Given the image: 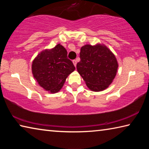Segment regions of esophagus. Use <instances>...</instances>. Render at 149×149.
I'll return each instance as SVG.
<instances>
[{"label": "esophagus", "instance_id": "34e87169", "mask_svg": "<svg viewBox=\"0 0 149 149\" xmlns=\"http://www.w3.org/2000/svg\"><path fill=\"white\" fill-rule=\"evenodd\" d=\"M73 63H74V64L75 66H76V65H77V60H73Z\"/></svg>", "mask_w": 149, "mask_h": 149}]
</instances>
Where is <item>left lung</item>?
Masks as SVG:
<instances>
[{"instance_id": "8db88e82", "label": "left lung", "mask_w": 149, "mask_h": 149, "mask_svg": "<svg viewBox=\"0 0 149 149\" xmlns=\"http://www.w3.org/2000/svg\"><path fill=\"white\" fill-rule=\"evenodd\" d=\"M77 70L93 91H101L109 86L116 75L118 64L114 54L103 45H86L81 48Z\"/></svg>"}]
</instances>
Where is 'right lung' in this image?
Instances as JSON below:
<instances>
[{
  "mask_svg": "<svg viewBox=\"0 0 149 149\" xmlns=\"http://www.w3.org/2000/svg\"><path fill=\"white\" fill-rule=\"evenodd\" d=\"M75 69L61 45L39 53L32 64V73L41 87L51 93L61 89L65 79Z\"/></svg>",
  "mask_w": 149,
  "mask_h": 149,
  "instance_id": "1",
  "label": "right lung"
}]
</instances>
